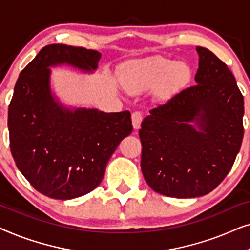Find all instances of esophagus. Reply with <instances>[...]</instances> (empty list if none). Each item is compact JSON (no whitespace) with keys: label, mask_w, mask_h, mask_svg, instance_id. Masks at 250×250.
Here are the masks:
<instances>
[{"label":"esophagus","mask_w":250,"mask_h":250,"mask_svg":"<svg viewBox=\"0 0 250 250\" xmlns=\"http://www.w3.org/2000/svg\"><path fill=\"white\" fill-rule=\"evenodd\" d=\"M142 114L140 111H134L132 114V124L134 129H139L140 126H141V122H142Z\"/></svg>","instance_id":"34e87169"}]
</instances>
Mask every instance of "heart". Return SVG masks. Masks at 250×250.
I'll return each mask as SVG.
<instances>
[{
	"label": "heart",
	"mask_w": 250,
	"mask_h": 250,
	"mask_svg": "<svg viewBox=\"0 0 250 250\" xmlns=\"http://www.w3.org/2000/svg\"><path fill=\"white\" fill-rule=\"evenodd\" d=\"M191 74V67L184 61L156 56L135 61L124 68L121 82L129 93H140L157 87V92L165 97L186 86Z\"/></svg>",
	"instance_id": "1"
}]
</instances>
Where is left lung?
<instances>
[{"mask_svg":"<svg viewBox=\"0 0 250 250\" xmlns=\"http://www.w3.org/2000/svg\"><path fill=\"white\" fill-rule=\"evenodd\" d=\"M196 50L197 85L151 109L139 131L146 182L167 197L213 191L231 170L244 138V97L233 74L206 47Z\"/></svg>","mask_w":250,"mask_h":250,"instance_id":"obj_1","label":"left lung"}]
</instances>
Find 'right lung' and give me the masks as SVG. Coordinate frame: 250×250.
<instances>
[{"mask_svg": "<svg viewBox=\"0 0 250 250\" xmlns=\"http://www.w3.org/2000/svg\"><path fill=\"white\" fill-rule=\"evenodd\" d=\"M95 50L51 44L23 68L9 104L10 149L18 169L44 196L68 200L94 190L119 142L132 133L129 111L71 110L50 88V67L98 68Z\"/></svg>", "mask_w": 250, "mask_h": 250, "instance_id": "1", "label": "right lung"}]
</instances>
